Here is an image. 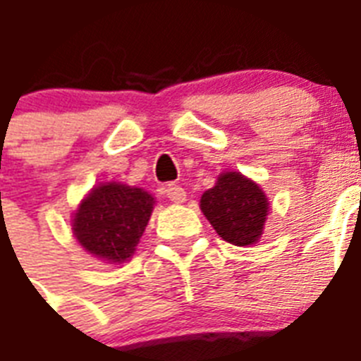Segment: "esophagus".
<instances>
[{
  "instance_id": "34e87169",
  "label": "esophagus",
  "mask_w": 361,
  "mask_h": 361,
  "mask_svg": "<svg viewBox=\"0 0 361 361\" xmlns=\"http://www.w3.org/2000/svg\"><path fill=\"white\" fill-rule=\"evenodd\" d=\"M166 192V198L169 200H172L174 204H181V202H185V189L180 185H176V183H169L165 189Z\"/></svg>"
}]
</instances>
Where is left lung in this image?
Segmentation results:
<instances>
[{
  "instance_id": "1",
  "label": "left lung",
  "mask_w": 361,
  "mask_h": 361,
  "mask_svg": "<svg viewBox=\"0 0 361 361\" xmlns=\"http://www.w3.org/2000/svg\"><path fill=\"white\" fill-rule=\"evenodd\" d=\"M200 207L224 241L247 247L262 235L269 202L254 181L226 172L219 176L213 189L202 195Z\"/></svg>"
}]
</instances>
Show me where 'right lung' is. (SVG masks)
Masks as SVG:
<instances>
[{
    "instance_id": "add662e5",
    "label": "right lung",
    "mask_w": 361,
    "mask_h": 361,
    "mask_svg": "<svg viewBox=\"0 0 361 361\" xmlns=\"http://www.w3.org/2000/svg\"><path fill=\"white\" fill-rule=\"evenodd\" d=\"M154 209V198L137 187H96L74 219V233L85 250L105 262H126L135 252Z\"/></svg>"
}]
</instances>
